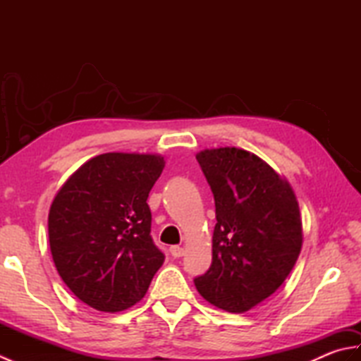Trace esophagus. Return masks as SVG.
<instances>
[{
    "mask_svg": "<svg viewBox=\"0 0 361 361\" xmlns=\"http://www.w3.org/2000/svg\"><path fill=\"white\" fill-rule=\"evenodd\" d=\"M171 255L178 259V257L185 255V248H181V247H178V245H175V247H171Z\"/></svg>",
    "mask_w": 361,
    "mask_h": 361,
    "instance_id": "1",
    "label": "esophagus"
}]
</instances>
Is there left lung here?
Masks as SVG:
<instances>
[{
  "label": "left lung",
  "mask_w": 361,
  "mask_h": 361,
  "mask_svg": "<svg viewBox=\"0 0 361 361\" xmlns=\"http://www.w3.org/2000/svg\"><path fill=\"white\" fill-rule=\"evenodd\" d=\"M197 161L212 189V264L195 287L216 307L243 313L287 279L302 247V219L286 176L237 147L204 149Z\"/></svg>",
  "instance_id": "8db88e82"
}]
</instances>
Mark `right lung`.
<instances>
[{"instance_id": "add662e5", "label": "right lung", "mask_w": 361, "mask_h": 361, "mask_svg": "<svg viewBox=\"0 0 361 361\" xmlns=\"http://www.w3.org/2000/svg\"><path fill=\"white\" fill-rule=\"evenodd\" d=\"M166 166L158 153H102L83 163L54 197L52 260L82 302L116 313L140 302L164 256L150 237V189Z\"/></svg>"}]
</instances>
